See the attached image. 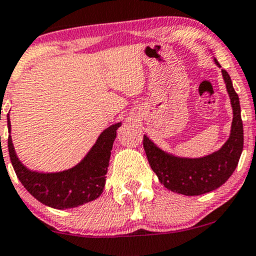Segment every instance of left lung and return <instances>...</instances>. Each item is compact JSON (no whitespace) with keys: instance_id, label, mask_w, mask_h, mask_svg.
Instances as JSON below:
<instances>
[{"instance_id":"obj_1","label":"left lung","mask_w":256,"mask_h":256,"mask_svg":"<svg viewBox=\"0 0 256 256\" xmlns=\"http://www.w3.org/2000/svg\"><path fill=\"white\" fill-rule=\"evenodd\" d=\"M216 63L219 66L216 59ZM222 73L230 96L234 116L230 138L219 151L202 158H180L167 154L147 136H144V148L152 171L157 174L160 182L172 192L184 196L204 194L226 183L238 166L244 144L239 96L226 70L222 69Z\"/></svg>"}]
</instances>
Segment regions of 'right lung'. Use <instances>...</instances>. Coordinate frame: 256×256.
<instances>
[{
    "label": "right lung",
    "instance_id": "add662e5",
    "mask_svg": "<svg viewBox=\"0 0 256 256\" xmlns=\"http://www.w3.org/2000/svg\"><path fill=\"white\" fill-rule=\"evenodd\" d=\"M7 125L11 128L10 118H7ZM118 128L120 124H116L102 131L85 158L68 171L38 174L27 170L14 154L11 136H8L10 158L18 180L36 200L52 208H73L96 200L102 193Z\"/></svg>",
    "mask_w": 256,
    "mask_h": 256
}]
</instances>
